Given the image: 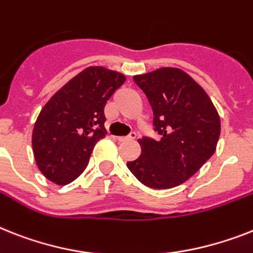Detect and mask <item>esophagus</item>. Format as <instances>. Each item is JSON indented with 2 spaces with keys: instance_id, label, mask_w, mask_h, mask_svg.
<instances>
[{
  "instance_id": "1",
  "label": "esophagus",
  "mask_w": 253,
  "mask_h": 253,
  "mask_svg": "<svg viewBox=\"0 0 253 253\" xmlns=\"http://www.w3.org/2000/svg\"><path fill=\"white\" fill-rule=\"evenodd\" d=\"M135 139V133H131V134L126 135V137H118L119 142H125V141H133Z\"/></svg>"
}]
</instances>
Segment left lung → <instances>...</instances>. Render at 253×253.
Wrapping results in <instances>:
<instances>
[{
	"mask_svg": "<svg viewBox=\"0 0 253 253\" xmlns=\"http://www.w3.org/2000/svg\"><path fill=\"white\" fill-rule=\"evenodd\" d=\"M133 80L149 99L159 139H138L141 155L126 163L135 178L151 189H172L203 167L216 151L220 116L193 77L163 67Z\"/></svg>",
	"mask_w": 253,
	"mask_h": 253,
	"instance_id": "left-lung-1",
	"label": "left lung"
}]
</instances>
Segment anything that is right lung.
Here are the masks:
<instances>
[{"label":"right lung","mask_w":253,"mask_h":253,"mask_svg":"<svg viewBox=\"0 0 253 253\" xmlns=\"http://www.w3.org/2000/svg\"><path fill=\"white\" fill-rule=\"evenodd\" d=\"M125 76L87 67L50 98L32 131L35 160L43 176L68 185L86 168L94 146L104 138V106Z\"/></svg>","instance_id":"right-lung-1"}]
</instances>
